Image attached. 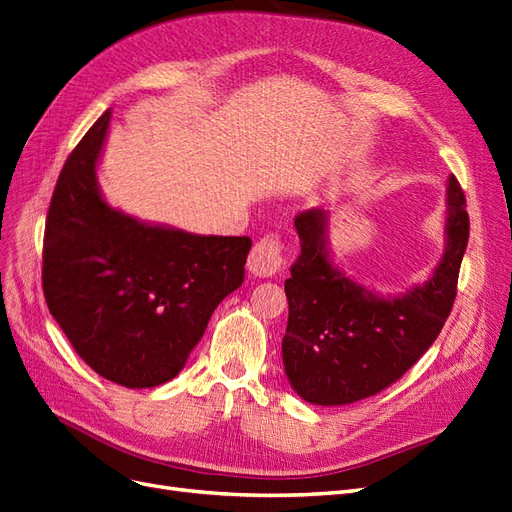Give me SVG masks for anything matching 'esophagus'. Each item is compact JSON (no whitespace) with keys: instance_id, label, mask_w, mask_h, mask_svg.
I'll list each match as a JSON object with an SVG mask.
<instances>
[{"instance_id":"34e87169","label":"esophagus","mask_w":512,"mask_h":512,"mask_svg":"<svg viewBox=\"0 0 512 512\" xmlns=\"http://www.w3.org/2000/svg\"><path fill=\"white\" fill-rule=\"evenodd\" d=\"M282 266V240L278 232L261 236L249 255V270L255 276H272Z\"/></svg>"}]
</instances>
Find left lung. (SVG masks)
I'll use <instances>...</instances> for the list:
<instances>
[{
	"label": "left lung",
	"instance_id": "left-lung-1",
	"mask_svg": "<svg viewBox=\"0 0 512 512\" xmlns=\"http://www.w3.org/2000/svg\"><path fill=\"white\" fill-rule=\"evenodd\" d=\"M449 244L424 287L380 299L331 268L320 208L301 211L295 227L301 255L285 280L289 323L282 363L291 386L314 405H348L399 382L439 337L468 244L466 198L456 177L447 189Z\"/></svg>",
	"mask_w": 512,
	"mask_h": 512
}]
</instances>
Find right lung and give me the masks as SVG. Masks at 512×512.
Listing matches in <instances>:
<instances>
[{
  "label": "right lung",
  "mask_w": 512,
  "mask_h": 512,
  "mask_svg": "<svg viewBox=\"0 0 512 512\" xmlns=\"http://www.w3.org/2000/svg\"><path fill=\"white\" fill-rule=\"evenodd\" d=\"M109 118L107 109L90 126L54 185L42 287L92 371L154 388L183 369L215 308L242 285L253 242L151 227L109 208L94 179Z\"/></svg>",
  "instance_id": "add662e5"
}]
</instances>
